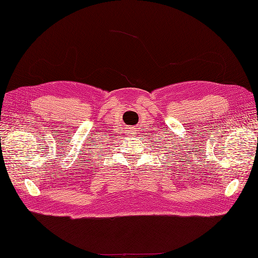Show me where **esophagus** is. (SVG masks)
<instances>
[{"label":"esophagus","mask_w":258,"mask_h":258,"mask_svg":"<svg viewBox=\"0 0 258 258\" xmlns=\"http://www.w3.org/2000/svg\"><path fill=\"white\" fill-rule=\"evenodd\" d=\"M129 129H133V128H129ZM130 131H131V130H128V133H130ZM128 135H130V134H128Z\"/></svg>","instance_id":"1"}]
</instances>
